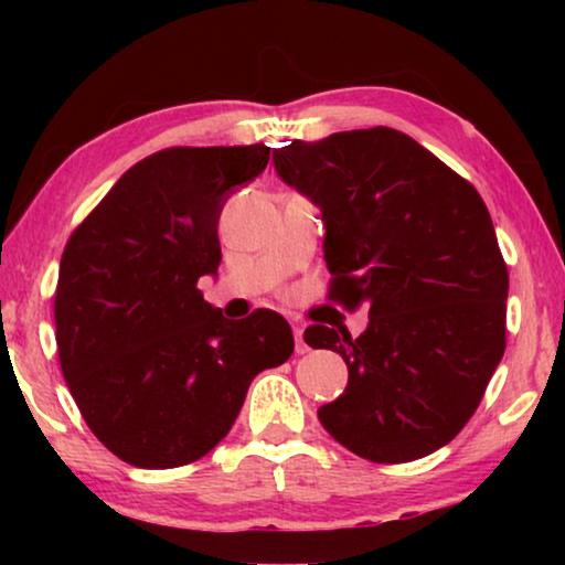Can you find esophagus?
<instances>
[{
  "mask_svg": "<svg viewBox=\"0 0 565 565\" xmlns=\"http://www.w3.org/2000/svg\"><path fill=\"white\" fill-rule=\"evenodd\" d=\"M292 337H296V354H306L308 347L303 342V327H292Z\"/></svg>",
  "mask_w": 565,
  "mask_h": 565,
  "instance_id": "34e87169",
  "label": "esophagus"
}]
</instances>
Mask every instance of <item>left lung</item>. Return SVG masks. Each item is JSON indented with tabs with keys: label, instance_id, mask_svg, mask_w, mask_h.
<instances>
[{
	"label": "left lung",
	"instance_id": "left-lung-1",
	"mask_svg": "<svg viewBox=\"0 0 565 565\" xmlns=\"http://www.w3.org/2000/svg\"><path fill=\"white\" fill-rule=\"evenodd\" d=\"M280 180L321 211L331 298L367 329L308 327L350 381L319 408L339 445L373 462L439 450L481 404L504 358L509 273L470 182L393 128L342 130L273 151Z\"/></svg>",
	"mask_w": 565,
	"mask_h": 565
}]
</instances>
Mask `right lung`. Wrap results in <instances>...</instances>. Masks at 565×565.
Returning a JSON list of instances; mask_svg holds the SVG:
<instances>
[{
	"label": "right lung",
	"mask_w": 565,
	"mask_h": 565,
	"mask_svg": "<svg viewBox=\"0 0 565 565\" xmlns=\"http://www.w3.org/2000/svg\"><path fill=\"white\" fill-rule=\"evenodd\" d=\"M267 159L265 143L151 153L68 238L53 306L61 370L95 437L130 466L203 458L254 377L292 354L280 313L228 321L198 290L218 277L223 203Z\"/></svg>",
	"instance_id": "1"
}]
</instances>
